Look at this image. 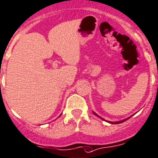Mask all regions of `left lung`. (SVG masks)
Wrapping results in <instances>:
<instances>
[{
    "label": "left lung",
    "instance_id": "left-lung-1",
    "mask_svg": "<svg viewBox=\"0 0 158 158\" xmlns=\"http://www.w3.org/2000/svg\"><path fill=\"white\" fill-rule=\"evenodd\" d=\"M93 113H94L95 115H96V116H99L97 114H96V113H94V112H93ZM99 117H100V116H99ZM100 118H101V117H100ZM130 118H131V117H128L127 119H125V120H120V121H118V122H109V123H116V124H118V123H123V122L126 121V120H127L128 119H130ZM101 119H102V118H101ZM102 120H103V119H102Z\"/></svg>",
    "mask_w": 158,
    "mask_h": 158
}]
</instances>
